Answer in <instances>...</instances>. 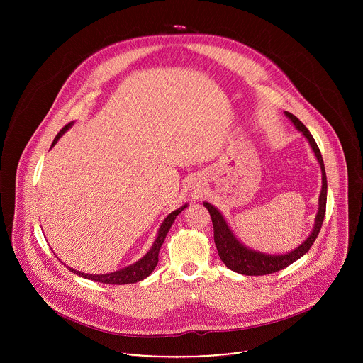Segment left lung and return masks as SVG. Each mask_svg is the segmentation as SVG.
<instances>
[{"label": "left lung", "mask_w": 363, "mask_h": 363, "mask_svg": "<svg viewBox=\"0 0 363 363\" xmlns=\"http://www.w3.org/2000/svg\"><path fill=\"white\" fill-rule=\"evenodd\" d=\"M286 117H289L292 120V123L295 124V127L302 131V134L308 138L309 144H311V150L314 151V155L317 157L320 167H321V174H323V186H321V193H320V199H318V212L315 216V225L314 229L311 233V236L294 252L288 253V255H281V256H269V255H262L259 252H253L247 247H245L232 233V230L229 229V226L226 225L223 216L220 215V212L215 207H212L211 204L204 203V207L207 208L212 219V225H213V240H215V246L218 250V255L220 259L223 261V264L239 274H245V275H267V274H272L277 272L279 269H284L285 267L291 265L292 262H295L296 259H301L302 256H305L311 245L314 243L323 220H324V213H325V203H327V177H325V170H324V162L321 157V152L314 141V138L311 137V131L305 127V124L292 113L285 111Z\"/></svg>", "instance_id": "8db88e82"}]
</instances>
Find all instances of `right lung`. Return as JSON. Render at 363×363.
Wrapping results in <instances>:
<instances>
[{
	"mask_svg": "<svg viewBox=\"0 0 363 363\" xmlns=\"http://www.w3.org/2000/svg\"><path fill=\"white\" fill-rule=\"evenodd\" d=\"M72 123L64 125L60 133L55 135L54 141H52V147L58 141V138L71 127ZM187 206H183L176 211H173L172 213H169L166 216V219L163 220V223L160 225L159 228V232H157V236H156L155 243L152 246V249L140 259L137 261L135 264L130 265V267H125L120 271H116V272H110V274H102V275H89V274H84V272H79V271H75L72 268H69L74 274L79 275V277H84L86 279H91V281H95V282H102V284H111V285H124V284H134V282H138V281H143L144 278H147L154 269H155L156 264H157V255H159V250H160V246L163 245V240L170 229V226L173 225L176 216L184 209Z\"/></svg>",
	"mask_w": 363,
	"mask_h": 363,
	"instance_id": "add662e5",
	"label": "right lung"
}]
</instances>
